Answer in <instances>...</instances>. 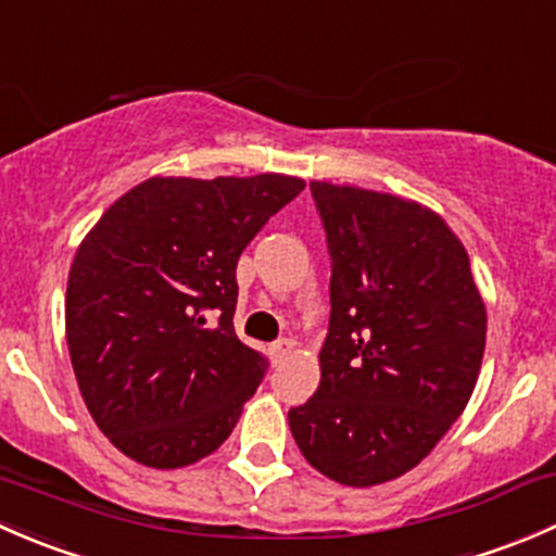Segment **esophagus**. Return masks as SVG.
I'll return each mask as SVG.
<instances>
[{"instance_id": "obj_1", "label": "esophagus", "mask_w": 556, "mask_h": 556, "mask_svg": "<svg viewBox=\"0 0 556 556\" xmlns=\"http://www.w3.org/2000/svg\"><path fill=\"white\" fill-rule=\"evenodd\" d=\"M293 350H295L293 341H290V339H279V341H274V344H271V357L277 363H282L285 357H288Z\"/></svg>"}]
</instances>
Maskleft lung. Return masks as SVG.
<instances>
[{
    "label": "left lung",
    "mask_w": 556,
    "mask_h": 556,
    "mask_svg": "<svg viewBox=\"0 0 556 556\" xmlns=\"http://www.w3.org/2000/svg\"><path fill=\"white\" fill-rule=\"evenodd\" d=\"M330 252V323L319 387L290 408L312 468L374 486L422 463L468 406L486 309L468 252L417 201L312 182Z\"/></svg>",
    "instance_id": "1"
}]
</instances>
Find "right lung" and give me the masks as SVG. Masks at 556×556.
<instances>
[{"label": "right lung", "instance_id": "1", "mask_svg": "<svg viewBox=\"0 0 556 556\" xmlns=\"http://www.w3.org/2000/svg\"><path fill=\"white\" fill-rule=\"evenodd\" d=\"M304 185L288 174L150 177L77 247L66 282L72 368L93 422L126 457L185 468L237 428L266 371L233 333L237 263Z\"/></svg>", "mask_w": 556, "mask_h": 556}]
</instances>
